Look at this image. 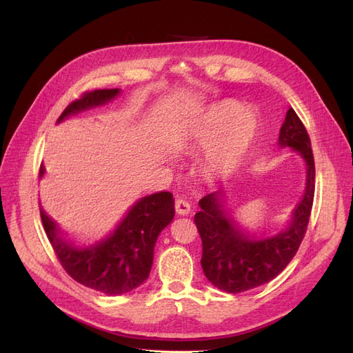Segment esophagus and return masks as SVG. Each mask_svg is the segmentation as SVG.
<instances>
[{
  "label": "esophagus",
  "instance_id": "obj_1",
  "mask_svg": "<svg viewBox=\"0 0 353 353\" xmlns=\"http://www.w3.org/2000/svg\"><path fill=\"white\" fill-rule=\"evenodd\" d=\"M191 210L190 208V203L187 200H183V199H176L175 200V212L178 213V215H188Z\"/></svg>",
  "mask_w": 353,
  "mask_h": 353
}]
</instances>
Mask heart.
<instances>
[{
    "label": "heart",
    "mask_w": 353,
    "mask_h": 353,
    "mask_svg": "<svg viewBox=\"0 0 353 353\" xmlns=\"http://www.w3.org/2000/svg\"><path fill=\"white\" fill-rule=\"evenodd\" d=\"M232 101L219 103L206 113L197 137L203 147H210L208 165L218 176H228L241 166L258 134V122L248 112H240Z\"/></svg>",
    "instance_id": "heart-1"
}]
</instances>
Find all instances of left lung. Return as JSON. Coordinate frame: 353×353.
<instances>
[{
  "mask_svg": "<svg viewBox=\"0 0 353 353\" xmlns=\"http://www.w3.org/2000/svg\"><path fill=\"white\" fill-rule=\"evenodd\" d=\"M279 144L292 147L306 163L305 193L284 231L263 239L241 231L222 206V190L199 201L194 222L203 244L201 268L219 290L241 293L274 280L294 258L305 237L315 193V163L306 128L293 109L287 110Z\"/></svg>",
  "mask_w": 353,
  "mask_h": 353,
  "instance_id": "8db88e82",
  "label": "left lung"
}]
</instances>
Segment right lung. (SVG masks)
Listing matches in <instances>:
<instances>
[{
	"label": "right lung",
	"instance_id": "add662e5",
	"mask_svg": "<svg viewBox=\"0 0 353 353\" xmlns=\"http://www.w3.org/2000/svg\"><path fill=\"white\" fill-rule=\"evenodd\" d=\"M121 91L94 90L83 92L63 110L59 121L113 100ZM46 169L41 165L39 178ZM42 225L65 271L74 281L109 296H119L140 287L150 274L154 244L165 227L174 219V197L169 191H160L138 200L126 213L117 228L103 241L77 248L63 239L57 223L44 210Z\"/></svg>",
	"mask_w": 353,
	"mask_h": 353
}]
</instances>
